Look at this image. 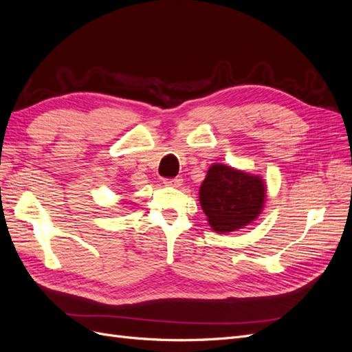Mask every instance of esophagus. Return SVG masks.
I'll use <instances>...</instances> for the list:
<instances>
[{"label":"esophagus","instance_id":"esophagus-1","mask_svg":"<svg viewBox=\"0 0 352 352\" xmlns=\"http://www.w3.org/2000/svg\"><path fill=\"white\" fill-rule=\"evenodd\" d=\"M163 182H164V185H166V186H175V188H177V186L182 185V179H180V177H173V179H164Z\"/></svg>","mask_w":352,"mask_h":352}]
</instances>
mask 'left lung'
Returning a JSON list of instances; mask_svg holds the SVG:
<instances>
[{
	"mask_svg": "<svg viewBox=\"0 0 352 352\" xmlns=\"http://www.w3.org/2000/svg\"><path fill=\"white\" fill-rule=\"evenodd\" d=\"M265 185L261 177L225 164H214L199 188V202L216 232L247 226L263 210Z\"/></svg>",
	"mask_w": 352,
	"mask_h": 352,
	"instance_id": "8db88e82",
	"label": "left lung"
}]
</instances>
